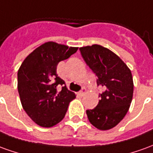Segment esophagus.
<instances>
[{
    "mask_svg": "<svg viewBox=\"0 0 153 153\" xmlns=\"http://www.w3.org/2000/svg\"><path fill=\"white\" fill-rule=\"evenodd\" d=\"M86 94V88H83V89L81 90L80 92H79L78 93V94L79 95V96H81V97H83L84 94Z\"/></svg>",
    "mask_w": 153,
    "mask_h": 153,
    "instance_id": "1",
    "label": "esophagus"
}]
</instances>
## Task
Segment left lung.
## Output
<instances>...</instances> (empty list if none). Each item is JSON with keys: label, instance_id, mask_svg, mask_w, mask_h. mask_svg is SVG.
I'll return each instance as SVG.
<instances>
[{"label": "left lung", "instance_id": "1", "mask_svg": "<svg viewBox=\"0 0 153 153\" xmlns=\"http://www.w3.org/2000/svg\"><path fill=\"white\" fill-rule=\"evenodd\" d=\"M88 67L98 77L97 84L104 88L99 104L86 111L92 125L99 130L114 128L125 117L133 94L131 70L124 62L105 47L99 45L79 48Z\"/></svg>", "mask_w": 153, "mask_h": 153}]
</instances>
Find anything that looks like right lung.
<instances>
[{
    "label": "right lung",
    "mask_w": 153,
    "mask_h": 153,
    "mask_svg": "<svg viewBox=\"0 0 153 153\" xmlns=\"http://www.w3.org/2000/svg\"><path fill=\"white\" fill-rule=\"evenodd\" d=\"M78 47L53 41L36 48L22 62L17 73V88L25 113L40 127L51 128L65 116L69 102L75 99L65 82L57 74L58 64L69 58ZM63 85L61 91L57 86Z\"/></svg>",
    "instance_id": "right-lung-1"
}]
</instances>
